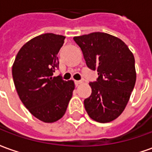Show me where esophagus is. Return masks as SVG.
I'll use <instances>...</instances> for the list:
<instances>
[{
  "label": "esophagus",
  "mask_w": 152,
  "mask_h": 152,
  "mask_svg": "<svg viewBox=\"0 0 152 152\" xmlns=\"http://www.w3.org/2000/svg\"><path fill=\"white\" fill-rule=\"evenodd\" d=\"M83 81L82 80H75V85H76V86H80V84H82Z\"/></svg>",
  "instance_id": "obj_1"
}]
</instances>
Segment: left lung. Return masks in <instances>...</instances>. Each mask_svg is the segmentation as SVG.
Here are the masks:
<instances>
[{"mask_svg": "<svg viewBox=\"0 0 152 152\" xmlns=\"http://www.w3.org/2000/svg\"><path fill=\"white\" fill-rule=\"evenodd\" d=\"M82 50L86 65L97 71V81L90 82L91 95L84 105L89 117L107 123L123 112L136 82L133 53L121 39L104 32L73 38Z\"/></svg>", "mask_w": 152, "mask_h": 152, "instance_id": "1", "label": "left lung"}]
</instances>
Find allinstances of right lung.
I'll use <instances>...</instances> for the list:
<instances>
[{"label": "right lung", "mask_w": 152, "mask_h": 152, "mask_svg": "<svg viewBox=\"0 0 152 152\" xmlns=\"http://www.w3.org/2000/svg\"><path fill=\"white\" fill-rule=\"evenodd\" d=\"M64 39L53 33L32 38L19 50L12 66L19 99L32 115L45 123L63 117L75 89L73 80L53 76Z\"/></svg>", "instance_id": "1"}]
</instances>
